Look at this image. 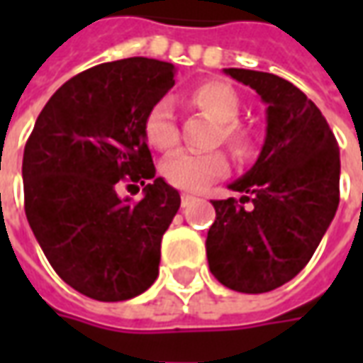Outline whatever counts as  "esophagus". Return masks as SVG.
<instances>
[{"label": "esophagus", "mask_w": 363, "mask_h": 363, "mask_svg": "<svg viewBox=\"0 0 363 363\" xmlns=\"http://www.w3.org/2000/svg\"><path fill=\"white\" fill-rule=\"evenodd\" d=\"M192 202H194V196H190V194H182V196H181L182 208H189V206L192 204Z\"/></svg>", "instance_id": "34e87169"}]
</instances>
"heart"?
<instances>
[{
    "label": "heart",
    "instance_id": "obj_1",
    "mask_svg": "<svg viewBox=\"0 0 363 363\" xmlns=\"http://www.w3.org/2000/svg\"><path fill=\"white\" fill-rule=\"evenodd\" d=\"M190 103L210 118L220 122V138L237 153H249L252 147L251 134L237 118L241 112V101L233 87L221 82H204L189 93ZM143 135L151 147L171 151L179 143V128L174 118V106L169 99H159L151 104L143 118ZM228 157L221 151L194 153L179 151L161 163V173L174 189L198 192L210 182L228 173Z\"/></svg>",
    "mask_w": 363,
    "mask_h": 363
}]
</instances>
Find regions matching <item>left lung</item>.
Returning a JSON list of instances; mask_svg holds the SVG:
<instances>
[{"label":"left lung","mask_w":363,"mask_h":363,"mask_svg":"<svg viewBox=\"0 0 363 363\" xmlns=\"http://www.w3.org/2000/svg\"><path fill=\"white\" fill-rule=\"evenodd\" d=\"M268 104L267 138L251 171L229 184L243 196L213 200L210 270L225 288L264 294L311 260L340 200L338 143L311 99L274 74L228 67ZM247 201L251 208H245Z\"/></svg>","instance_id":"left-lung-1"}]
</instances>
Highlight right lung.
<instances>
[{
	"label": "right lung",
	"mask_w": 363,
	"mask_h": 363,
	"mask_svg": "<svg viewBox=\"0 0 363 363\" xmlns=\"http://www.w3.org/2000/svg\"><path fill=\"white\" fill-rule=\"evenodd\" d=\"M173 85L169 62L99 64L50 96L25 145L28 225L60 278L96 301L132 299L157 278L181 196L155 177L143 118ZM120 182L142 184L143 200L122 201Z\"/></svg>",
	"instance_id": "add662e5"
}]
</instances>
